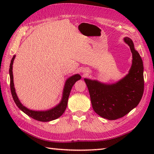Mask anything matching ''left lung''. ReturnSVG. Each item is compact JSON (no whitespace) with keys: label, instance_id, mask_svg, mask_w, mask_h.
<instances>
[{"label":"left lung","instance_id":"1","mask_svg":"<svg viewBox=\"0 0 154 154\" xmlns=\"http://www.w3.org/2000/svg\"><path fill=\"white\" fill-rule=\"evenodd\" d=\"M124 41L129 45L132 54V66L125 77L112 84L84 79L94 111L100 116L110 120L122 118L134 109L143 93L142 60L135 50L131 39L126 37Z\"/></svg>","mask_w":154,"mask_h":154}]
</instances>
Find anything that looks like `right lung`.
Wrapping results in <instances>:
<instances>
[{
  "mask_svg": "<svg viewBox=\"0 0 154 154\" xmlns=\"http://www.w3.org/2000/svg\"><path fill=\"white\" fill-rule=\"evenodd\" d=\"M16 55H14L12 58V60L10 64V69H9V74L10 78H11V90L13 99H14V103L23 112H24L26 114H27L28 116L32 118L33 119H35L41 122H49L58 119L60 117L62 114L65 112V109L67 108V101L69 99V96L72 89V87L75 83L77 81L81 79V75L79 74H75L72 75L71 77H69L65 83V85L63 91V94H62V98L57 105L53 107L51 109L47 110H33L28 109L25 106L20 103L18 97L16 94L14 85V80H13V74H12V65L14 62V58Z\"/></svg>",
  "mask_w": 154,
  "mask_h": 154,
  "instance_id": "right-lung-1",
  "label": "right lung"
}]
</instances>
